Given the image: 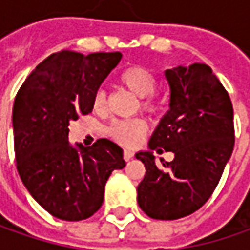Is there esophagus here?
I'll return each instance as SVG.
<instances>
[{
    "mask_svg": "<svg viewBox=\"0 0 250 250\" xmlns=\"http://www.w3.org/2000/svg\"><path fill=\"white\" fill-rule=\"evenodd\" d=\"M133 157V151L132 150H124V160L125 161H129Z\"/></svg>",
    "mask_w": 250,
    "mask_h": 250,
    "instance_id": "34e87169",
    "label": "esophagus"
}]
</instances>
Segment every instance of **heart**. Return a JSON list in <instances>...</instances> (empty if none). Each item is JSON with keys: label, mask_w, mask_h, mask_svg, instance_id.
I'll return each mask as SVG.
<instances>
[{"label": "heart", "mask_w": 250, "mask_h": 250, "mask_svg": "<svg viewBox=\"0 0 250 250\" xmlns=\"http://www.w3.org/2000/svg\"><path fill=\"white\" fill-rule=\"evenodd\" d=\"M120 82L135 96L142 99V110L147 114H156L160 110V103L154 97L157 81L147 68L133 65L120 73ZM93 108L96 112H104L107 110V96L103 90L96 91L93 99ZM146 122L143 120H129L114 122L107 129L111 139L121 146L132 147L138 145L146 133Z\"/></svg>", "instance_id": "obj_1"}]
</instances>
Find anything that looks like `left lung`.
Returning <instances> with one entry per match:
<instances>
[{"mask_svg":"<svg viewBox=\"0 0 250 250\" xmlns=\"http://www.w3.org/2000/svg\"><path fill=\"white\" fill-rule=\"evenodd\" d=\"M169 110L151 135L149 151L136 153L146 174L138 187L139 207L151 218L177 220L195 213L213 195L234 143L232 103L206 63L166 71ZM172 151L163 167L151 149Z\"/></svg>","mask_w":250,"mask_h":250,"instance_id":"obj_1","label":"left lung"}]
</instances>
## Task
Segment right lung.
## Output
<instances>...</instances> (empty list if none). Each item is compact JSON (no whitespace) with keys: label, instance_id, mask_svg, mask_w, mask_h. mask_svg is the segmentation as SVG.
Instances as JSON below:
<instances>
[{"label":"right lung","instance_id":"right-lung-1","mask_svg":"<svg viewBox=\"0 0 250 250\" xmlns=\"http://www.w3.org/2000/svg\"><path fill=\"white\" fill-rule=\"evenodd\" d=\"M121 53L89 55L62 50L36 66L18 91L12 111L16 168L29 193L51 216L65 221L91 217L104 187L122 169V149L108 139L72 147L69 122L90 114L103 81Z\"/></svg>","mask_w":250,"mask_h":250}]
</instances>
